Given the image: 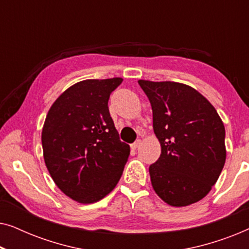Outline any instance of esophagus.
Masks as SVG:
<instances>
[{
	"mask_svg": "<svg viewBox=\"0 0 249 249\" xmlns=\"http://www.w3.org/2000/svg\"><path fill=\"white\" fill-rule=\"evenodd\" d=\"M141 144H142V142L141 141H137V142H135L134 144H131V148L132 149H137L139 146H141Z\"/></svg>",
	"mask_w": 249,
	"mask_h": 249,
	"instance_id": "esophagus-1",
	"label": "esophagus"
}]
</instances>
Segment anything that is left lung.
<instances>
[{
  "mask_svg": "<svg viewBox=\"0 0 249 249\" xmlns=\"http://www.w3.org/2000/svg\"><path fill=\"white\" fill-rule=\"evenodd\" d=\"M153 111L161 155L149 166L153 189L181 207L204 198L226 163L223 122L212 104L188 85L138 80Z\"/></svg>",
  "mask_w": 249,
  "mask_h": 249,
  "instance_id": "obj_1",
  "label": "left lung"
}]
</instances>
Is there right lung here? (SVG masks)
<instances>
[{"instance_id": "right-lung-1", "label": "right lung", "mask_w": 249, "mask_h": 249, "mask_svg": "<svg viewBox=\"0 0 249 249\" xmlns=\"http://www.w3.org/2000/svg\"><path fill=\"white\" fill-rule=\"evenodd\" d=\"M122 78L87 79L63 91L46 115L44 161L55 185L71 199L91 204L120 180L130 154L114 127L107 102Z\"/></svg>"}]
</instances>
